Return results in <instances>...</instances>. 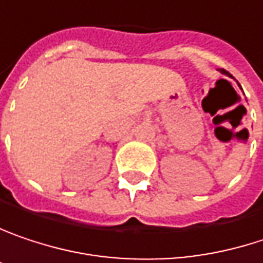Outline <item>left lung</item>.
Here are the masks:
<instances>
[{"instance_id":"1","label":"left lung","mask_w":263,"mask_h":263,"mask_svg":"<svg viewBox=\"0 0 263 263\" xmlns=\"http://www.w3.org/2000/svg\"><path fill=\"white\" fill-rule=\"evenodd\" d=\"M222 72H224V71H222Z\"/></svg>"}]
</instances>
